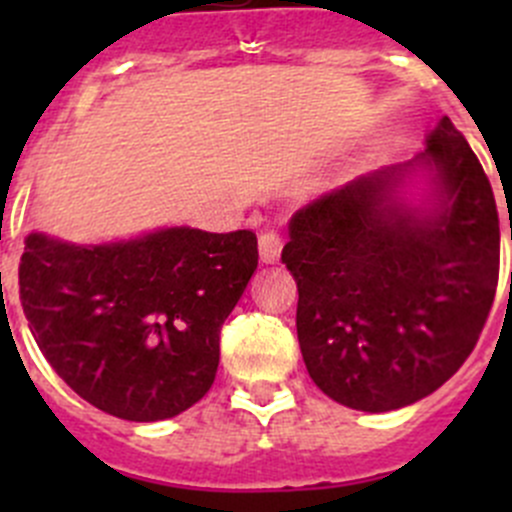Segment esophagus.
<instances>
[{"mask_svg":"<svg viewBox=\"0 0 512 512\" xmlns=\"http://www.w3.org/2000/svg\"><path fill=\"white\" fill-rule=\"evenodd\" d=\"M260 257L265 265H275L282 255V235L277 230H265L260 235Z\"/></svg>","mask_w":512,"mask_h":512,"instance_id":"1","label":"esophagus"}]
</instances>
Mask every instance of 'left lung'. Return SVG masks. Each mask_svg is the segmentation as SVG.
Listing matches in <instances>:
<instances>
[{
  "label": "left lung",
  "mask_w": 512,
  "mask_h": 512,
  "mask_svg": "<svg viewBox=\"0 0 512 512\" xmlns=\"http://www.w3.org/2000/svg\"><path fill=\"white\" fill-rule=\"evenodd\" d=\"M437 170L442 208L393 198L406 169ZM282 262L297 280V337L314 384L356 411L433 394L476 347L495 299L493 188L443 116L416 160L319 195L289 220Z\"/></svg>",
  "instance_id": "8db88e82"
}]
</instances>
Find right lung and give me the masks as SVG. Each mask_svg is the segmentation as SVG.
Returning a JSON list of instances; mask_svg holds the SVG:
<instances>
[{
  "label": "right lung",
  "instance_id": "right-lung-1",
  "mask_svg": "<svg viewBox=\"0 0 512 512\" xmlns=\"http://www.w3.org/2000/svg\"><path fill=\"white\" fill-rule=\"evenodd\" d=\"M255 270L252 230L168 227L113 245L32 232L19 299L41 354L81 399L163 421L213 386L220 329Z\"/></svg>",
  "mask_w": 512,
  "mask_h": 512
}]
</instances>
